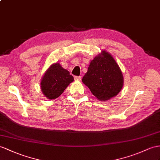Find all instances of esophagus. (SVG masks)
Segmentation results:
<instances>
[{"label": "esophagus", "mask_w": 160, "mask_h": 160, "mask_svg": "<svg viewBox=\"0 0 160 160\" xmlns=\"http://www.w3.org/2000/svg\"><path fill=\"white\" fill-rule=\"evenodd\" d=\"M75 79L80 81L81 79V76H75Z\"/></svg>", "instance_id": "34e87169"}]
</instances>
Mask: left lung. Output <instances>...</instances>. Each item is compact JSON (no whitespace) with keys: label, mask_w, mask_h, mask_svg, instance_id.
Instances as JSON below:
<instances>
[{"label":"left lung","mask_w":160,"mask_h":160,"mask_svg":"<svg viewBox=\"0 0 160 160\" xmlns=\"http://www.w3.org/2000/svg\"><path fill=\"white\" fill-rule=\"evenodd\" d=\"M82 81L101 101L118 95L123 84L119 67L111 54L105 51L92 60Z\"/></svg>","instance_id":"left-lung-1"}]
</instances>
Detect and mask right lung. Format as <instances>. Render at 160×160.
I'll return each instance as SVG.
<instances>
[{
	"instance_id": "1",
	"label": "right lung",
	"mask_w": 160,
	"mask_h": 160,
	"mask_svg": "<svg viewBox=\"0 0 160 160\" xmlns=\"http://www.w3.org/2000/svg\"><path fill=\"white\" fill-rule=\"evenodd\" d=\"M73 80V77L59 63L52 64L42 78V92L48 99H56L63 93Z\"/></svg>"
}]
</instances>
